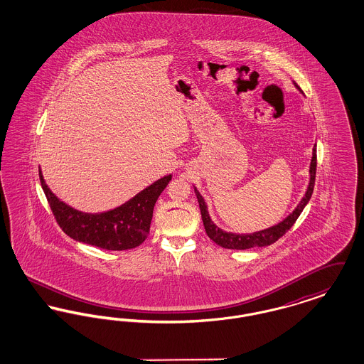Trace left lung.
<instances>
[{
	"label": "left lung",
	"instance_id": "obj_1",
	"mask_svg": "<svg viewBox=\"0 0 364 364\" xmlns=\"http://www.w3.org/2000/svg\"><path fill=\"white\" fill-rule=\"evenodd\" d=\"M315 174H316V144L312 149L311 165H310V184H309V188H307L304 198L297 205V208H294V213L289 214L284 221H281L277 225L263 229V230H259V232H254V233H250V235L229 233V232H225V230H223V229H220L218 226L215 225L211 221L210 215H208V206L205 203V199L202 198V195L195 188V193H196V198H198V202H199L200 214H202V220H203V225H205L208 237L213 242H217L218 245H221L224 248H229V250H247V248H252V247H266V245H270V244L277 242L279 237H282L294 226L296 220L301 214L303 208H306V205L311 199L314 184H315Z\"/></svg>",
	"mask_w": 364,
	"mask_h": 364
}]
</instances>
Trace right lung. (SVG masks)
<instances>
[{"label": "right lung", "instance_id": "1", "mask_svg": "<svg viewBox=\"0 0 364 364\" xmlns=\"http://www.w3.org/2000/svg\"><path fill=\"white\" fill-rule=\"evenodd\" d=\"M171 178L172 174L156 180L120 208L100 214H88L61 202L48 188L39 169L41 186L60 228L76 242L110 251L131 250L146 240L156 199Z\"/></svg>", "mask_w": 364, "mask_h": 364}]
</instances>
